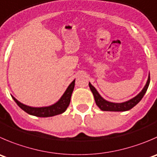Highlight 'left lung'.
<instances>
[{
  "mask_svg": "<svg viewBox=\"0 0 157 157\" xmlns=\"http://www.w3.org/2000/svg\"><path fill=\"white\" fill-rule=\"evenodd\" d=\"M150 74L148 76V80H147V83L144 86V87L143 88L142 90L136 96L133 98L130 99V100H127V101L123 102V103H113V102H109L106 100L105 99H103L101 96L100 95V94L98 93V91L96 90V88L91 84L89 82V86L90 88L91 92L93 93V95L94 97V100H95L96 104L97 105L99 108H100L101 110L103 111H117V112H119V111H127L129 109H132L133 106H136L141 100L144 97V94L147 92V89H148L149 84H150Z\"/></svg>",
  "mask_w": 157,
  "mask_h": 157,
  "instance_id": "obj_1",
  "label": "left lung"
}]
</instances>
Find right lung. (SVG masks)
I'll return each instance as SVG.
<instances>
[{
	"label": "right lung",
	"mask_w": 157,
	"mask_h": 157,
	"mask_svg": "<svg viewBox=\"0 0 157 157\" xmlns=\"http://www.w3.org/2000/svg\"><path fill=\"white\" fill-rule=\"evenodd\" d=\"M74 85H75V80L72 81V83L68 86L67 90H65L64 94L62 95L60 100L55 103L54 104L48 106H42V107H33V106H27L18 101L15 97L11 96L17 104L24 111L30 115L35 116L39 117H54V116L58 115V114L63 113L65 112L67 108L68 107L71 102V95H72L73 90H74Z\"/></svg>",
	"instance_id": "right-lung-1"
}]
</instances>
